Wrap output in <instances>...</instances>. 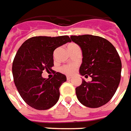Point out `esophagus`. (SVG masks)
Listing matches in <instances>:
<instances>
[{"mask_svg": "<svg viewBox=\"0 0 131 131\" xmlns=\"http://www.w3.org/2000/svg\"><path fill=\"white\" fill-rule=\"evenodd\" d=\"M67 80H72V77H70V76H67Z\"/></svg>", "mask_w": 131, "mask_h": 131, "instance_id": "1", "label": "esophagus"}]
</instances>
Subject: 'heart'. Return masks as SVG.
I'll return each instance as SVG.
<instances>
[{
    "mask_svg": "<svg viewBox=\"0 0 131 131\" xmlns=\"http://www.w3.org/2000/svg\"><path fill=\"white\" fill-rule=\"evenodd\" d=\"M73 45H76V44H74V43H70V44L68 45V47H69V46H73ZM75 69H76L75 65L69 64V65H64L62 67L60 70L63 73H64V74H73V73L75 72Z\"/></svg>",
    "mask_w": 131,
    "mask_h": 131,
    "instance_id": "1",
    "label": "heart"
}]
</instances>
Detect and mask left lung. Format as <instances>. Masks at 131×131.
Returning a JSON list of instances; mask_svg holds the SVG:
<instances>
[{
  "label": "left lung",
  "instance_id": "1",
  "mask_svg": "<svg viewBox=\"0 0 131 131\" xmlns=\"http://www.w3.org/2000/svg\"><path fill=\"white\" fill-rule=\"evenodd\" d=\"M70 38L82 51L80 74L92 77L90 82L82 80L75 89L77 99L88 107L103 106L114 95L121 81L122 64L118 51L109 41L100 36L87 34Z\"/></svg>",
  "mask_w": 131,
  "mask_h": 131
}]
</instances>
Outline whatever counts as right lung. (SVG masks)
Wrapping results in <instances>:
<instances>
[{
  "instance_id": "1",
  "label": "right lung",
  "mask_w": 131,
  "mask_h": 131,
  "mask_svg": "<svg viewBox=\"0 0 131 131\" xmlns=\"http://www.w3.org/2000/svg\"><path fill=\"white\" fill-rule=\"evenodd\" d=\"M70 41L68 36H34L18 49L12 67L13 80L22 99L29 106L47 110L57 103L59 88L67 77L54 72V77L49 80L43 78L41 74L43 70H52L54 51Z\"/></svg>"
}]
</instances>
